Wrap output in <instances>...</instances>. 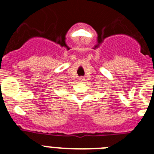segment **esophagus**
<instances>
[{
  "label": "esophagus",
  "instance_id": "obj_1",
  "mask_svg": "<svg viewBox=\"0 0 154 154\" xmlns=\"http://www.w3.org/2000/svg\"><path fill=\"white\" fill-rule=\"evenodd\" d=\"M84 81H85V79H84L83 77H80V78H79V82H83Z\"/></svg>",
  "mask_w": 154,
  "mask_h": 154
}]
</instances>
